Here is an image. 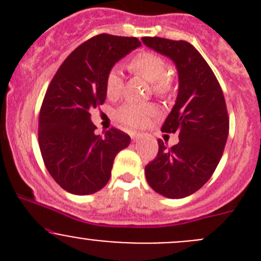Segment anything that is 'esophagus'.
I'll return each mask as SVG.
<instances>
[{"label": "esophagus", "mask_w": 261, "mask_h": 261, "mask_svg": "<svg viewBox=\"0 0 261 261\" xmlns=\"http://www.w3.org/2000/svg\"><path fill=\"white\" fill-rule=\"evenodd\" d=\"M130 136H131V139H133L134 141H138L139 139H140L141 135H140V134H139V133H131Z\"/></svg>", "instance_id": "1"}]
</instances>
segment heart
<instances>
[{"label": "heart", "instance_id": "b5f03b06", "mask_svg": "<svg viewBox=\"0 0 261 261\" xmlns=\"http://www.w3.org/2000/svg\"><path fill=\"white\" fill-rule=\"evenodd\" d=\"M131 69L143 75L152 84V91L159 96L168 93L170 89L169 65L162 55L152 51H141L131 60ZM123 81L118 68H112L106 77V93L109 98H117L122 92ZM155 109L149 103H125L117 111L120 122L131 128L143 127Z\"/></svg>", "mask_w": 261, "mask_h": 261}]
</instances>
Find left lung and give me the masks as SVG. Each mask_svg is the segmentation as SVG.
Returning a JSON list of instances; mask_svg holds the SVG:
<instances>
[{
    "instance_id": "8db88e82",
    "label": "left lung",
    "mask_w": 261,
    "mask_h": 261,
    "mask_svg": "<svg viewBox=\"0 0 261 261\" xmlns=\"http://www.w3.org/2000/svg\"><path fill=\"white\" fill-rule=\"evenodd\" d=\"M141 40L172 59L179 78L177 101L162 126L164 133L178 134L179 143L168 147L159 139L145 177L156 193L184 198L207 183L222 156L230 125L225 97L210 65L188 41L158 36Z\"/></svg>"
}]
</instances>
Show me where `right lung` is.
Returning a JSON list of instances; mask_svg holds the SVG:
<instances>
[{"label":"right lung","instance_id":"1","mask_svg":"<svg viewBox=\"0 0 261 261\" xmlns=\"http://www.w3.org/2000/svg\"><path fill=\"white\" fill-rule=\"evenodd\" d=\"M136 38L93 36L73 50L53 77L39 115V146L46 169L64 191L86 196L103 188L118 151L131 139L118 128L94 134L89 110L103 105L106 77Z\"/></svg>","mask_w":261,"mask_h":261}]
</instances>
